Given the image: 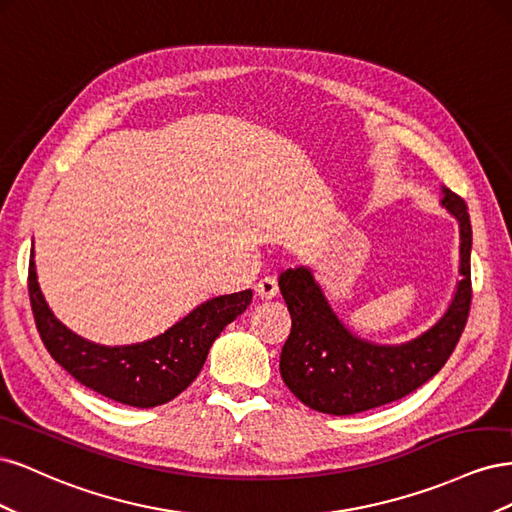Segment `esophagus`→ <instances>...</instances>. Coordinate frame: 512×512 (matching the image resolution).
<instances>
[{
  "mask_svg": "<svg viewBox=\"0 0 512 512\" xmlns=\"http://www.w3.org/2000/svg\"><path fill=\"white\" fill-rule=\"evenodd\" d=\"M277 292H280V286H277L275 277H265V280H260L256 284V297L262 301H271L277 297Z\"/></svg>",
  "mask_w": 512,
  "mask_h": 512,
  "instance_id": "34e87169",
  "label": "esophagus"
}]
</instances>
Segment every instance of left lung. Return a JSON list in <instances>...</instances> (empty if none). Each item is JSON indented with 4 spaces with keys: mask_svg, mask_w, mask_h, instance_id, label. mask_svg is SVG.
<instances>
[{
    "mask_svg": "<svg viewBox=\"0 0 512 512\" xmlns=\"http://www.w3.org/2000/svg\"><path fill=\"white\" fill-rule=\"evenodd\" d=\"M442 205L461 226V282L446 314L408 344L378 346L352 335L309 269L297 267L280 275V290L292 318L280 371L292 395L305 406L346 416L391 404L436 376L453 354L472 305V226L461 196L444 190Z\"/></svg>",
    "mask_w": 512,
    "mask_h": 512,
    "instance_id": "1",
    "label": "left lung"
}]
</instances>
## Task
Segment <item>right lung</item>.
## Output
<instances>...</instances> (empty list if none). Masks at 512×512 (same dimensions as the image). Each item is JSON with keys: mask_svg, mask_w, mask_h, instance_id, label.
Masks as SVG:
<instances>
[{"mask_svg": "<svg viewBox=\"0 0 512 512\" xmlns=\"http://www.w3.org/2000/svg\"><path fill=\"white\" fill-rule=\"evenodd\" d=\"M27 288L36 329L53 359L87 389L134 408L162 406L188 389L203 369L215 337L252 303V290L224 294L198 305L149 342L100 346L72 333L53 316L38 286L34 250Z\"/></svg>", "mask_w": 512, "mask_h": 512, "instance_id": "right-lung-1", "label": "right lung"}]
</instances>
